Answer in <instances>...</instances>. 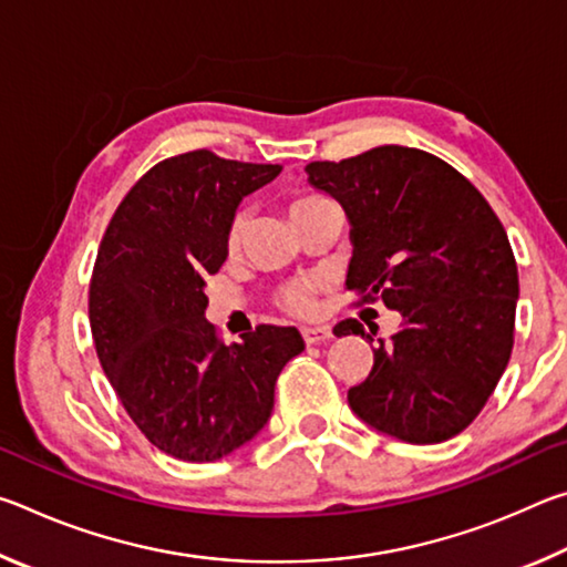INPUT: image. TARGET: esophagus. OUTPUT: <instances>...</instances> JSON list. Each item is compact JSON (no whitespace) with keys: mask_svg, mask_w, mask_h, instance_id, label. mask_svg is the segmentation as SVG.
Masks as SVG:
<instances>
[{"mask_svg":"<svg viewBox=\"0 0 567 567\" xmlns=\"http://www.w3.org/2000/svg\"><path fill=\"white\" fill-rule=\"evenodd\" d=\"M332 338L330 328H302V340L305 344H320Z\"/></svg>","mask_w":567,"mask_h":567,"instance_id":"esophagus-1","label":"esophagus"}]
</instances>
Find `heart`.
Here are the masks:
<instances>
[{"label":"heart","mask_w":567,"mask_h":567,"mask_svg":"<svg viewBox=\"0 0 567 567\" xmlns=\"http://www.w3.org/2000/svg\"><path fill=\"white\" fill-rule=\"evenodd\" d=\"M320 199H324V197L322 195L295 197L290 203V215L300 213V209L310 207L315 203H320ZM243 233H245V213H237L233 217V223H229V229H227L229 247L235 249L239 245ZM318 287H320V282L315 280V277H300V280H292L290 285L285 287L280 297H277V302H280L282 310H287L290 315H300V318H307V315L315 312V292H318Z\"/></svg>","instance_id":"heart-1"}]
</instances>
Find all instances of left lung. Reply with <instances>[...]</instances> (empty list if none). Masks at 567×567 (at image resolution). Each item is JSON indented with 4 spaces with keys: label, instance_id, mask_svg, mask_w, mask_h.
Listing matches in <instances>:
<instances>
[{
    "label": "left lung",
    "instance_id": "obj_1",
    "mask_svg": "<svg viewBox=\"0 0 567 567\" xmlns=\"http://www.w3.org/2000/svg\"><path fill=\"white\" fill-rule=\"evenodd\" d=\"M307 175L344 207L354 305L385 302L402 328L385 342L358 320L372 370L350 408L380 433L443 443L473 422L503 378L515 340L517 265L501 219L467 177L430 152L385 145Z\"/></svg>",
    "mask_w": 567,
    "mask_h": 567
}]
</instances>
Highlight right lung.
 <instances>
[{
    "mask_svg": "<svg viewBox=\"0 0 567 567\" xmlns=\"http://www.w3.org/2000/svg\"><path fill=\"white\" fill-rule=\"evenodd\" d=\"M280 165L209 150L157 162L114 209L90 282V328L104 375L152 445L213 463L265 427L275 385L305 350L300 332L257 324L225 344L205 320V280L227 260L239 199Z\"/></svg>",
    "mask_w": 567,
    "mask_h": 567,
    "instance_id": "add662e5",
    "label": "right lung"
}]
</instances>
